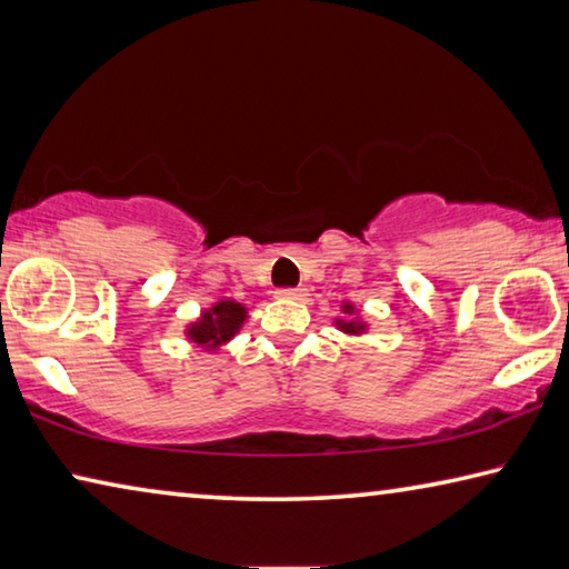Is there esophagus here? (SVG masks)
I'll return each instance as SVG.
<instances>
[{
    "instance_id": "1",
    "label": "esophagus",
    "mask_w": 569,
    "mask_h": 569,
    "mask_svg": "<svg viewBox=\"0 0 569 569\" xmlns=\"http://www.w3.org/2000/svg\"><path fill=\"white\" fill-rule=\"evenodd\" d=\"M276 296L286 298V301H303L308 291H306V288H278Z\"/></svg>"
}]
</instances>
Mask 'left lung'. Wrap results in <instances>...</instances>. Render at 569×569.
<instances>
[{"label": "left lung", "mask_w": 569, "mask_h": 569, "mask_svg": "<svg viewBox=\"0 0 569 569\" xmlns=\"http://www.w3.org/2000/svg\"><path fill=\"white\" fill-rule=\"evenodd\" d=\"M343 313H353V306L351 303H343ZM336 323H339V329L343 333H353V336L361 333L366 329L361 321H336Z\"/></svg>", "instance_id": "1"}]
</instances>
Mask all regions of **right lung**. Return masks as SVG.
<instances>
[{
  "instance_id": "add662e5",
  "label": "right lung",
  "mask_w": 569,
  "mask_h": 569,
  "mask_svg": "<svg viewBox=\"0 0 569 569\" xmlns=\"http://www.w3.org/2000/svg\"><path fill=\"white\" fill-rule=\"evenodd\" d=\"M246 313V306L236 301H218L196 323L188 326V339L198 346H206V349H218L220 343L230 341L240 331Z\"/></svg>"
}]
</instances>
